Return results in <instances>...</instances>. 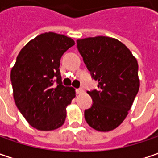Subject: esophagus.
Returning <instances> with one entry per match:
<instances>
[{
  "label": "esophagus",
  "instance_id": "1",
  "mask_svg": "<svg viewBox=\"0 0 158 158\" xmlns=\"http://www.w3.org/2000/svg\"><path fill=\"white\" fill-rule=\"evenodd\" d=\"M83 91H84V90H83V89H82V88L76 89V94H81V93H82Z\"/></svg>",
  "mask_w": 158,
  "mask_h": 158
}]
</instances>
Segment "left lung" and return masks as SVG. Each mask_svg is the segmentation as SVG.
<instances>
[{"label": "left lung", "instance_id": "8db88e82", "mask_svg": "<svg viewBox=\"0 0 158 158\" xmlns=\"http://www.w3.org/2000/svg\"><path fill=\"white\" fill-rule=\"evenodd\" d=\"M76 44L91 78L98 82V89L87 91L93 103L84 111L85 119L96 130H112L126 118L138 93L136 59L124 44L108 37L78 40Z\"/></svg>", "mask_w": 158, "mask_h": 158}]
</instances>
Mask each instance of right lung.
Listing matches in <instances>:
<instances>
[{
    "instance_id": "right-lung-1",
    "label": "right lung",
    "mask_w": 158,
    "mask_h": 158,
    "mask_svg": "<svg viewBox=\"0 0 158 158\" xmlns=\"http://www.w3.org/2000/svg\"><path fill=\"white\" fill-rule=\"evenodd\" d=\"M75 41L54 32L40 34L18 53L10 80L15 103L29 124L41 131L63 125L75 89L62 84L60 58Z\"/></svg>"
}]
</instances>
